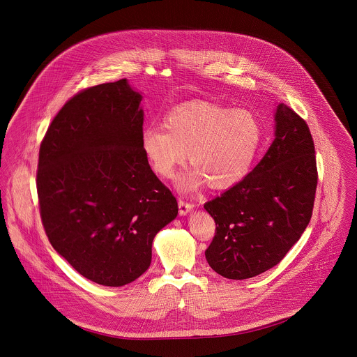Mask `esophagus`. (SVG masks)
<instances>
[{"label": "esophagus", "instance_id": "1", "mask_svg": "<svg viewBox=\"0 0 357 357\" xmlns=\"http://www.w3.org/2000/svg\"><path fill=\"white\" fill-rule=\"evenodd\" d=\"M178 204H179V213H181V215H185V214L190 213V211L194 208V204H191V202H188V201H185L183 198H179Z\"/></svg>", "mask_w": 357, "mask_h": 357}]
</instances>
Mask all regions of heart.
Returning <instances> with one entry per match:
<instances>
[{
  "instance_id": "obj_1",
  "label": "heart",
  "mask_w": 357,
  "mask_h": 357,
  "mask_svg": "<svg viewBox=\"0 0 357 357\" xmlns=\"http://www.w3.org/2000/svg\"><path fill=\"white\" fill-rule=\"evenodd\" d=\"M262 137V124L252 111L194 102L172 109L166 126L144 128L142 149L155 172L163 178L174 175L188 151L195 169L181 178L182 190H192L204 182L225 190L250 172Z\"/></svg>"
}]
</instances>
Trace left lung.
Segmentation results:
<instances>
[{
    "label": "left lung",
    "mask_w": 357,
    "mask_h": 357,
    "mask_svg": "<svg viewBox=\"0 0 357 357\" xmlns=\"http://www.w3.org/2000/svg\"><path fill=\"white\" fill-rule=\"evenodd\" d=\"M305 120L280 102L272 146L239 183L204 204L215 236L204 255L230 280L252 278L280 264L312 218L317 165Z\"/></svg>",
    "instance_id": "1"
}]
</instances>
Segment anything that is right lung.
<instances>
[{"label": "right lung", "instance_id": "obj_1", "mask_svg": "<svg viewBox=\"0 0 357 357\" xmlns=\"http://www.w3.org/2000/svg\"><path fill=\"white\" fill-rule=\"evenodd\" d=\"M140 102L126 79L85 88L40 144L36 185L45 234L76 272L104 287L146 272L153 237L178 214L142 149Z\"/></svg>", "mask_w": 357, "mask_h": 357}]
</instances>
